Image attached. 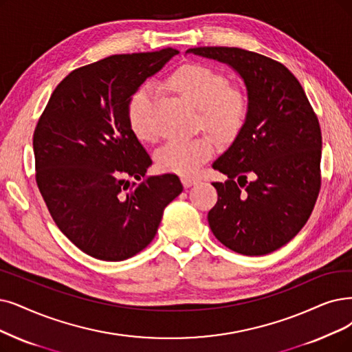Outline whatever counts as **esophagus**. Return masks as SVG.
Returning <instances> with one entry per match:
<instances>
[{"mask_svg":"<svg viewBox=\"0 0 352 352\" xmlns=\"http://www.w3.org/2000/svg\"><path fill=\"white\" fill-rule=\"evenodd\" d=\"M182 184H184L185 188H190L199 184L198 179H190V177H182Z\"/></svg>","mask_w":352,"mask_h":352,"instance_id":"esophagus-1","label":"esophagus"}]
</instances>
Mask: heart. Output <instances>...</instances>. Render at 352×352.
I'll use <instances>...</instances> for the list:
<instances>
[{
	"mask_svg": "<svg viewBox=\"0 0 352 352\" xmlns=\"http://www.w3.org/2000/svg\"><path fill=\"white\" fill-rule=\"evenodd\" d=\"M167 87L198 109L201 125L218 138L231 140L238 135L248 118L250 104L247 95L230 88L227 76L215 69L190 63L179 67L167 78ZM154 95L148 87L135 91L129 102V122L137 138L151 142L156 129L151 121ZM215 151L212 140L195 137L170 140L156 154L157 166L164 172L190 176L198 172Z\"/></svg>",
	"mask_w": 352,
	"mask_h": 352,
	"instance_id": "obj_1",
	"label": "heart"
}]
</instances>
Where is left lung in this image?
I'll use <instances>...</instances> for the list:
<instances>
[{
    "label": "left lung",
    "instance_id": "obj_1",
    "mask_svg": "<svg viewBox=\"0 0 352 352\" xmlns=\"http://www.w3.org/2000/svg\"><path fill=\"white\" fill-rule=\"evenodd\" d=\"M186 53L235 70L250 104L243 130L212 163L228 179L212 184L218 202L208 214L209 227L235 252L269 254L287 244L314 210L320 189L319 121L299 80L282 63L238 47Z\"/></svg>",
    "mask_w": 352,
    "mask_h": 352
}]
</instances>
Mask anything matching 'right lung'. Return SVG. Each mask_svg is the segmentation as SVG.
I'll list each match as a JSON object with an SVG mask.
<instances>
[{"label": "right lung", "mask_w": 352, "mask_h": 352, "mask_svg": "<svg viewBox=\"0 0 352 352\" xmlns=\"http://www.w3.org/2000/svg\"><path fill=\"white\" fill-rule=\"evenodd\" d=\"M176 54L172 47L114 54L79 67L56 87L38 120V190L59 230L91 257L135 256L184 190L172 173L141 180L153 162L127 116L133 94Z\"/></svg>", "instance_id": "obj_1"}]
</instances>
